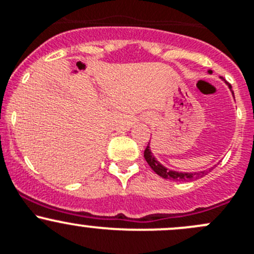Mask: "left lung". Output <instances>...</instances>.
Wrapping results in <instances>:
<instances>
[{"instance_id":"8db88e82","label":"left lung","mask_w":254,"mask_h":254,"mask_svg":"<svg viewBox=\"0 0 254 254\" xmlns=\"http://www.w3.org/2000/svg\"><path fill=\"white\" fill-rule=\"evenodd\" d=\"M209 72L211 74L212 71L211 70H209ZM228 87H230V89H232V87H231V85H228ZM232 94H233V91H232ZM144 158H145V160H147L148 164H149V167L152 168V169L154 170V172L157 173L159 177L164 178V179L174 180V182H189V180H194V179H197V178H202L212 169L211 168V169L204 170V172H199V173H182V172H175V170L168 169V168H165L164 165L160 164V163L155 159L154 155L152 154V152H150L149 142H148L147 148H145V150H144Z\"/></svg>"}]
</instances>
